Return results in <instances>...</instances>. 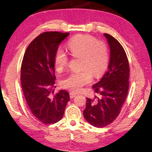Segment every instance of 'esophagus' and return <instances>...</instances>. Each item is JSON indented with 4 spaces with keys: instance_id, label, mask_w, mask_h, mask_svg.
<instances>
[{
    "instance_id": "obj_1",
    "label": "esophagus",
    "mask_w": 152,
    "mask_h": 152,
    "mask_svg": "<svg viewBox=\"0 0 152 152\" xmlns=\"http://www.w3.org/2000/svg\"><path fill=\"white\" fill-rule=\"evenodd\" d=\"M76 96H77V94H76V93H72V92H71V93H70V98H73L74 97H75Z\"/></svg>"
}]
</instances>
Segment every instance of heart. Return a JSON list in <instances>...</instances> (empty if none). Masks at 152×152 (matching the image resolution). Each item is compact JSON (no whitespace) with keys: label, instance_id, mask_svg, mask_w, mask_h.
<instances>
[{"label":"heart","instance_id":"heart-1","mask_svg":"<svg viewBox=\"0 0 152 152\" xmlns=\"http://www.w3.org/2000/svg\"><path fill=\"white\" fill-rule=\"evenodd\" d=\"M67 49L71 56L80 58L82 70L70 73L61 80V85L63 88L77 93L91 83L93 75L99 77L104 73L108 63V49L103 41L84 34L72 37L68 41ZM68 62L67 54L61 49H58L54 56V65L57 72L60 73L65 70Z\"/></svg>","mask_w":152,"mask_h":152}]
</instances>
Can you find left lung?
Returning <instances> with one entry per match:
<instances>
[{
	"label": "left lung",
	"instance_id": "obj_1",
	"mask_svg": "<svg viewBox=\"0 0 152 152\" xmlns=\"http://www.w3.org/2000/svg\"><path fill=\"white\" fill-rule=\"evenodd\" d=\"M110 48L107 72L93 88L101 98H87L84 117L91 125L104 127L118 116L127 96L129 64L125 50L113 37L104 34Z\"/></svg>",
	"mask_w": 152,
	"mask_h": 152
}]
</instances>
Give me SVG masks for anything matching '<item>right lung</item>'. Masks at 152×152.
I'll list each match as a JSON object with an SVG mask.
<instances>
[{
	"label": "right lung",
	"mask_w": 152,
	"mask_h": 152,
	"mask_svg": "<svg viewBox=\"0 0 152 152\" xmlns=\"http://www.w3.org/2000/svg\"><path fill=\"white\" fill-rule=\"evenodd\" d=\"M69 33L44 32L31 41L26 48L21 66V87L30 111L44 124L61 119L69 93L65 90L52 92L56 77L54 56L59 45Z\"/></svg>",
	"instance_id": "add662e5"
}]
</instances>
